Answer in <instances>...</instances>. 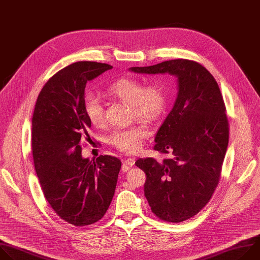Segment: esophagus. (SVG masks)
I'll list each match as a JSON object with an SVG mask.
<instances>
[{
	"label": "esophagus",
	"mask_w": 260,
	"mask_h": 260,
	"mask_svg": "<svg viewBox=\"0 0 260 260\" xmlns=\"http://www.w3.org/2000/svg\"><path fill=\"white\" fill-rule=\"evenodd\" d=\"M134 164H135V159L134 158H128V159L123 161V165H125V166L132 167Z\"/></svg>",
	"instance_id": "1"
}]
</instances>
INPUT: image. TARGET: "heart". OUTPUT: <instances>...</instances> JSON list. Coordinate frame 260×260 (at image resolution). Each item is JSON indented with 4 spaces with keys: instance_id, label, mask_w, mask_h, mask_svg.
Instances as JSON below:
<instances>
[{
    "instance_id": "1",
    "label": "heart",
    "mask_w": 260,
    "mask_h": 260,
    "mask_svg": "<svg viewBox=\"0 0 260 260\" xmlns=\"http://www.w3.org/2000/svg\"><path fill=\"white\" fill-rule=\"evenodd\" d=\"M108 93L118 98L132 109V115L143 121L154 123L165 113L168 103V93L161 83L143 82L136 78H121L112 83ZM84 109L89 122L96 128L106 124L105 108L100 98L93 93H88L84 98ZM148 135L145 126L137 125L114 132L110 138V144L126 153H135L141 146L143 139Z\"/></svg>"
}]
</instances>
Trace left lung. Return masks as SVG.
Returning a JSON list of instances; mask_svg holds the SVG:
<instances>
[{
    "label": "left lung",
    "mask_w": 260,
    "mask_h": 260,
    "mask_svg": "<svg viewBox=\"0 0 260 260\" xmlns=\"http://www.w3.org/2000/svg\"><path fill=\"white\" fill-rule=\"evenodd\" d=\"M131 71L177 77L176 101L153 146L172 158L138 159L135 165L146 175L144 196L151 212L164 221H185L208 204L220 179L230 135L220 89L209 71L193 60L173 59Z\"/></svg>",
    "instance_id": "obj_1"
}]
</instances>
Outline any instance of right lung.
<instances>
[{"mask_svg": "<svg viewBox=\"0 0 260 260\" xmlns=\"http://www.w3.org/2000/svg\"><path fill=\"white\" fill-rule=\"evenodd\" d=\"M112 69L94 61L70 64L48 80L35 106L31 148L42 190L55 213L76 226L105 216L121 170V161L113 155L93 162L82 157L83 144L91 140L86 84Z\"/></svg>", "mask_w": 260, "mask_h": 260, "instance_id": "1", "label": "right lung"}]
</instances>
